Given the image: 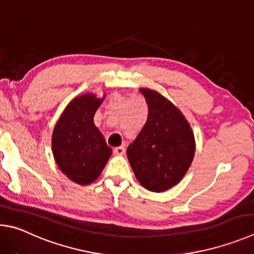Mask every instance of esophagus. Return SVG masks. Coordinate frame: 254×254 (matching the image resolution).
<instances>
[{
    "label": "esophagus",
    "mask_w": 254,
    "mask_h": 254,
    "mask_svg": "<svg viewBox=\"0 0 254 254\" xmlns=\"http://www.w3.org/2000/svg\"><path fill=\"white\" fill-rule=\"evenodd\" d=\"M114 154L117 155V156H123L125 154V147L124 146H119V147L114 148Z\"/></svg>",
    "instance_id": "obj_1"
}]
</instances>
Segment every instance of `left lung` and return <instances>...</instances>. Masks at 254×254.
<instances>
[{"label":"left lung","mask_w":254,"mask_h":254,"mask_svg":"<svg viewBox=\"0 0 254 254\" xmlns=\"http://www.w3.org/2000/svg\"><path fill=\"white\" fill-rule=\"evenodd\" d=\"M148 117L127 157L136 179L150 192L161 193L180 183L195 154V138L182 111L157 91L140 88Z\"/></svg>","instance_id":"left-lung-1"}]
</instances>
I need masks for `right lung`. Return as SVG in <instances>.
Segmentation results:
<instances>
[{
  "mask_svg": "<svg viewBox=\"0 0 254 254\" xmlns=\"http://www.w3.org/2000/svg\"><path fill=\"white\" fill-rule=\"evenodd\" d=\"M105 95L91 92L75 97L65 107L52 132V153L59 170L74 183L88 185L104 170L110 147L93 123Z\"/></svg>",
  "mask_w": 254,
  "mask_h": 254,
  "instance_id": "1",
  "label": "right lung"
}]
</instances>
